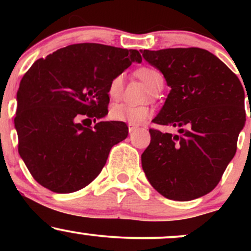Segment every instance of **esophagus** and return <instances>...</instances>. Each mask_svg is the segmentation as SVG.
Wrapping results in <instances>:
<instances>
[{
    "label": "esophagus",
    "instance_id": "esophagus-1",
    "mask_svg": "<svg viewBox=\"0 0 251 251\" xmlns=\"http://www.w3.org/2000/svg\"><path fill=\"white\" fill-rule=\"evenodd\" d=\"M135 129H137V126H134V125H128V132H129V133H132V132L135 131Z\"/></svg>",
    "mask_w": 251,
    "mask_h": 251
}]
</instances>
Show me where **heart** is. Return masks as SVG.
Returning <instances> with one entry per match:
<instances>
[{
  "mask_svg": "<svg viewBox=\"0 0 251 251\" xmlns=\"http://www.w3.org/2000/svg\"><path fill=\"white\" fill-rule=\"evenodd\" d=\"M137 76L145 83L151 91L155 92L159 87H163L164 77L159 71L151 67H142L135 72ZM124 77L123 75H117L111 80L108 85V96L112 99H118L123 91ZM152 111L146 106H132L128 103H116L111 107L109 117L116 122L127 123L132 125H138L143 123L151 116Z\"/></svg>",
  "mask_w": 251,
  "mask_h": 251,
  "instance_id": "heart-1",
  "label": "heart"
}]
</instances>
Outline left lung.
<instances>
[{
	"label": "left lung",
	"mask_w": 251,
	"mask_h": 251,
	"mask_svg": "<svg viewBox=\"0 0 251 251\" xmlns=\"http://www.w3.org/2000/svg\"><path fill=\"white\" fill-rule=\"evenodd\" d=\"M140 53L171 88L153 123L178 132L150 129L151 143L142 154L144 172L169 200L200 198L216 188L236 153L246 124L244 89L226 63L201 48Z\"/></svg>",
	"instance_id": "1"
}]
</instances>
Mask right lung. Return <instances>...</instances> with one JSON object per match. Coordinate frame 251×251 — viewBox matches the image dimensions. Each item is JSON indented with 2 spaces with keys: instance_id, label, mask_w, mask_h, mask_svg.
Instances as JSON below:
<instances>
[{
  "instance_id": "obj_1",
  "label": "right lung",
  "mask_w": 251,
  "mask_h": 251,
  "mask_svg": "<svg viewBox=\"0 0 251 251\" xmlns=\"http://www.w3.org/2000/svg\"><path fill=\"white\" fill-rule=\"evenodd\" d=\"M132 62H142L135 50L77 43L33 63L20 82L14 124L19 153L37 183L71 194L101 172L128 127L122 122L90 124L107 116L109 82Z\"/></svg>"
}]
</instances>
